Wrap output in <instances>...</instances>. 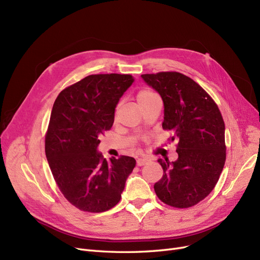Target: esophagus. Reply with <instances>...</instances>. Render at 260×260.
Returning <instances> with one entry per match:
<instances>
[{"label":"esophagus","instance_id":"obj_1","mask_svg":"<svg viewBox=\"0 0 260 260\" xmlns=\"http://www.w3.org/2000/svg\"><path fill=\"white\" fill-rule=\"evenodd\" d=\"M148 162V160L147 159H145V158H141V159H138V161H137V164H138V166H143V165H145Z\"/></svg>","mask_w":260,"mask_h":260}]
</instances>
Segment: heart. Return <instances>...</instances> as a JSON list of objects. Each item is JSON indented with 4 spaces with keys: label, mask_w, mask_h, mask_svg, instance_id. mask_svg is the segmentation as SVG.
I'll use <instances>...</instances> for the list:
<instances>
[{
    "label": "heart",
    "mask_w": 260,
    "mask_h": 260,
    "mask_svg": "<svg viewBox=\"0 0 260 260\" xmlns=\"http://www.w3.org/2000/svg\"><path fill=\"white\" fill-rule=\"evenodd\" d=\"M137 101L139 103V106L143 109L146 107L147 105H149V103L155 99H158L159 96L155 94L154 91H152L151 89H148V88H144V89H141L137 92Z\"/></svg>",
    "instance_id": "1"
}]
</instances>
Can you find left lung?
Wrapping results in <instances>:
<instances>
[{
	"label": "left lung",
	"mask_w": 260,
	"mask_h": 260,
	"mask_svg": "<svg viewBox=\"0 0 260 260\" xmlns=\"http://www.w3.org/2000/svg\"><path fill=\"white\" fill-rule=\"evenodd\" d=\"M164 103L162 128L178 141V159H159L162 178L154 192L164 204L189 208L203 201L219 181L226 160L225 124L214 100L180 72L142 75Z\"/></svg>",
	"instance_id": "8db88e82"
}]
</instances>
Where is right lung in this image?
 I'll return each mask as SVG.
<instances>
[{
	"label": "right lung",
	"instance_id": "right-lung-1",
	"mask_svg": "<svg viewBox=\"0 0 260 260\" xmlns=\"http://www.w3.org/2000/svg\"><path fill=\"white\" fill-rule=\"evenodd\" d=\"M134 81L131 75H90L59 92L45 139L47 160L65 199L86 212L107 211L120 201L136 159L108 162L97 151L115 108Z\"/></svg>",
	"mask_w": 260,
	"mask_h": 260
}]
</instances>
